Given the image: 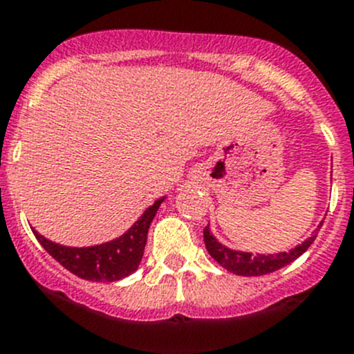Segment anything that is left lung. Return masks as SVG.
Masks as SVG:
<instances>
[{"mask_svg":"<svg viewBox=\"0 0 354 354\" xmlns=\"http://www.w3.org/2000/svg\"><path fill=\"white\" fill-rule=\"evenodd\" d=\"M322 229V225H319ZM318 232V230H316ZM316 236H311L302 244L293 248L292 252H283L277 255H252V253L243 252H232L229 248L222 246L209 232V227H204V244L206 250L214 260L222 267H225L230 272L237 274V276H263V274H270L274 270L281 269V267L288 266L293 260L299 259L307 248L315 243Z\"/></svg>","mask_w":354,"mask_h":354,"instance_id":"obj_1","label":"left lung"}]
</instances>
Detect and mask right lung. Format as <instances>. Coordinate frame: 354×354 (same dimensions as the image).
<instances>
[{
  "label": "right lung",
  "instance_id": "right-lung-1",
  "mask_svg": "<svg viewBox=\"0 0 354 354\" xmlns=\"http://www.w3.org/2000/svg\"><path fill=\"white\" fill-rule=\"evenodd\" d=\"M164 197L155 201L124 236L110 243L91 248H69L55 244L32 230L48 255L54 257L64 269L87 281H118L138 269L143 259L150 223Z\"/></svg>",
  "mask_w": 354,
  "mask_h": 354
}]
</instances>
